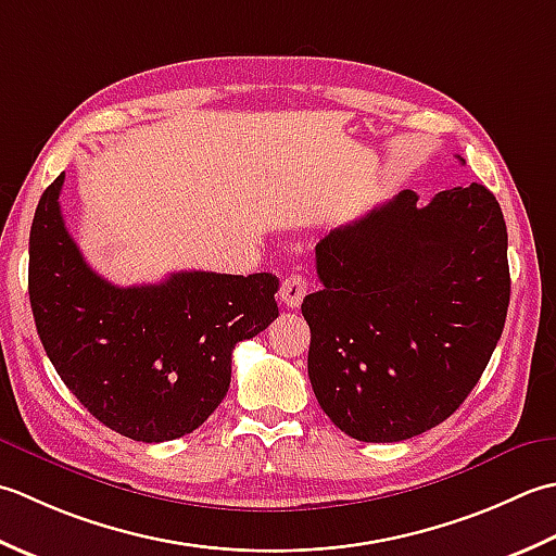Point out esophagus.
<instances>
[{"instance_id":"34e87169","label":"esophagus","mask_w":556,"mask_h":556,"mask_svg":"<svg viewBox=\"0 0 556 556\" xmlns=\"http://www.w3.org/2000/svg\"><path fill=\"white\" fill-rule=\"evenodd\" d=\"M307 290H309L307 278H304L302 274H290L280 286V300H282V304H286V307L294 309V307H300Z\"/></svg>"}]
</instances>
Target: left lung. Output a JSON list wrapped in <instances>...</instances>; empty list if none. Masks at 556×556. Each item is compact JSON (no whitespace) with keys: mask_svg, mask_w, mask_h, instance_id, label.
I'll return each mask as SVG.
<instances>
[{"mask_svg":"<svg viewBox=\"0 0 556 556\" xmlns=\"http://www.w3.org/2000/svg\"><path fill=\"white\" fill-rule=\"evenodd\" d=\"M506 247L500 201L478 182L427 206L403 189L316 244L307 367L341 432L391 444L458 410L504 331Z\"/></svg>","mask_w":556,"mask_h":556,"instance_id":"8db88e82","label":"left lung"}]
</instances>
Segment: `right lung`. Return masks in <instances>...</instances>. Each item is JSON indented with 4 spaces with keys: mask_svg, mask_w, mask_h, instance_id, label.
Segmentation results:
<instances>
[{
    "mask_svg": "<svg viewBox=\"0 0 556 556\" xmlns=\"http://www.w3.org/2000/svg\"><path fill=\"white\" fill-rule=\"evenodd\" d=\"M64 173L30 225L28 294L45 353L86 410L146 444L208 420L230 389L232 350L278 316L274 274L179 270L119 288L86 264L66 230Z\"/></svg>",
    "mask_w": 556,
    "mask_h": 556,
    "instance_id": "right-lung-1",
    "label": "right lung"
}]
</instances>
